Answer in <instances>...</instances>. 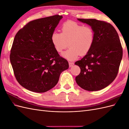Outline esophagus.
Instances as JSON below:
<instances>
[{
  "label": "esophagus",
  "mask_w": 129,
  "mask_h": 129,
  "mask_svg": "<svg viewBox=\"0 0 129 129\" xmlns=\"http://www.w3.org/2000/svg\"><path fill=\"white\" fill-rule=\"evenodd\" d=\"M74 64V62H69V67H72V66Z\"/></svg>",
  "instance_id": "obj_1"
}]
</instances>
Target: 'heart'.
Returning a JSON list of instances; mask_svg holds the SVG:
<instances>
[{
    "mask_svg": "<svg viewBox=\"0 0 129 129\" xmlns=\"http://www.w3.org/2000/svg\"><path fill=\"white\" fill-rule=\"evenodd\" d=\"M61 31V33L54 32L52 34L51 41L59 53L67 48L68 44L69 48L62 54L64 57L74 60L90 51L95 40V32L91 27L69 20L62 24Z\"/></svg>",
    "mask_w": 129,
    "mask_h": 129,
    "instance_id": "obj_1",
    "label": "heart"
}]
</instances>
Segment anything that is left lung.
<instances>
[{
  "instance_id": "1",
  "label": "left lung",
  "mask_w": 129,
  "mask_h": 129,
  "mask_svg": "<svg viewBox=\"0 0 129 129\" xmlns=\"http://www.w3.org/2000/svg\"><path fill=\"white\" fill-rule=\"evenodd\" d=\"M77 19L91 27L95 40L90 51L75 63L81 69L75 80L85 90H100L111 83L117 75L123 56L122 45L110 23L95 19Z\"/></svg>"
}]
</instances>
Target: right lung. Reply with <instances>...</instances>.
Returning a JSON list of instances; mask_svg holds the SVG:
<instances>
[{"label": "right lung", "instance_id": "add662e5", "mask_svg": "<svg viewBox=\"0 0 129 129\" xmlns=\"http://www.w3.org/2000/svg\"><path fill=\"white\" fill-rule=\"evenodd\" d=\"M62 15L31 21L19 30L11 49L10 61L15 79L31 91L45 92L55 87L61 73L69 68L51 41Z\"/></svg>", "mask_w": 129, "mask_h": 129}]
</instances>
